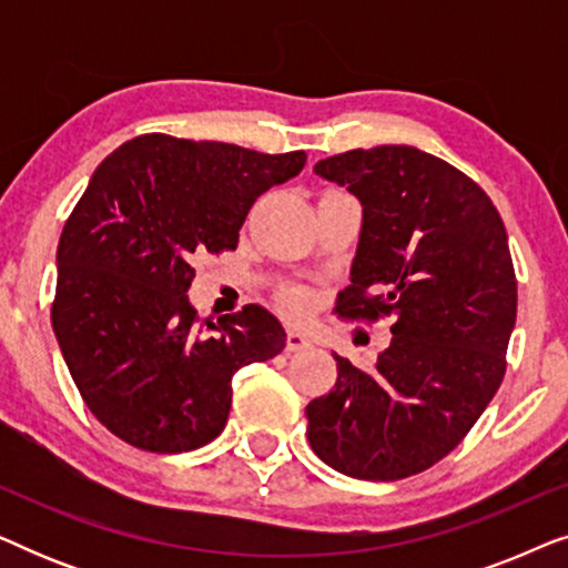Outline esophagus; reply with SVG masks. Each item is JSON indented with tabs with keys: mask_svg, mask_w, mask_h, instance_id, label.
I'll return each mask as SVG.
<instances>
[{
	"mask_svg": "<svg viewBox=\"0 0 568 568\" xmlns=\"http://www.w3.org/2000/svg\"><path fill=\"white\" fill-rule=\"evenodd\" d=\"M310 346V338L297 328L286 331V352H302V348Z\"/></svg>",
	"mask_w": 568,
	"mask_h": 568,
	"instance_id": "1",
	"label": "esophagus"
}]
</instances>
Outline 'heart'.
Wrapping results in <instances>:
<instances>
[{
	"mask_svg": "<svg viewBox=\"0 0 568 568\" xmlns=\"http://www.w3.org/2000/svg\"><path fill=\"white\" fill-rule=\"evenodd\" d=\"M284 305L292 313H302L310 305V294L302 290V286H292V290L284 292Z\"/></svg>",
	"mask_w": 568,
	"mask_h": 568,
	"instance_id": "1",
	"label": "heart"
}]
</instances>
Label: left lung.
I'll return each instance as SVG.
<instances>
[{
  "instance_id": "1",
  "label": "left lung",
  "mask_w": 568,
  "mask_h": 568,
  "mask_svg": "<svg viewBox=\"0 0 568 568\" xmlns=\"http://www.w3.org/2000/svg\"><path fill=\"white\" fill-rule=\"evenodd\" d=\"M315 173L364 206L336 315L393 317L372 369L333 354L338 379L307 403L310 447L333 470L400 480L447 457L499 390L517 321L507 230L486 191L406 144L333 154Z\"/></svg>"
}]
</instances>
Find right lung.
I'll return each instance as SVG.
<instances>
[{
    "label": "right lung",
    "instance_id": "right-lung-1",
    "mask_svg": "<svg viewBox=\"0 0 568 568\" xmlns=\"http://www.w3.org/2000/svg\"><path fill=\"white\" fill-rule=\"evenodd\" d=\"M307 154L144 134L92 173L57 253L51 325L82 400L146 453H189L220 437L232 375L282 352L286 333L258 305L199 321L185 292L193 255L235 251L261 193Z\"/></svg>",
    "mask_w": 568,
    "mask_h": 568
}]
</instances>
